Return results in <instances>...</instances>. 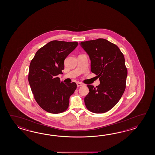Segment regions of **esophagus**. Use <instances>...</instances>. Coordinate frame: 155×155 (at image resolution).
I'll return each mask as SVG.
<instances>
[{"mask_svg":"<svg viewBox=\"0 0 155 155\" xmlns=\"http://www.w3.org/2000/svg\"><path fill=\"white\" fill-rule=\"evenodd\" d=\"M76 84H77V86H78V87L81 86L83 85V84H82V83H81V82H77V83H76Z\"/></svg>","mask_w":155,"mask_h":155,"instance_id":"obj_1","label":"esophagus"}]
</instances>
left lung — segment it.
<instances>
[{"instance_id": "1", "label": "left lung", "mask_w": 155, "mask_h": 155, "mask_svg": "<svg viewBox=\"0 0 155 155\" xmlns=\"http://www.w3.org/2000/svg\"><path fill=\"white\" fill-rule=\"evenodd\" d=\"M80 45L89 55L91 71L100 82L95 87L87 85L86 107L96 114L107 112L119 102L125 90L127 70L124 56L118 46L105 39L82 41Z\"/></svg>"}]
</instances>
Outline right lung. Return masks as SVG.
I'll return each instance as SVG.
<instances>
[{"label":"right lung","mask_w":155,"mask_h":155,"mask_svg":"<svg viewBox=\"0 0 155 155\" xmlns=\"http://www.w3.org/2000/svg\"><path fill=\"white\" fill-rule=\"evenodd\" d=\"M78 43L53 40L37 51L30 64L28 81L38 105L47 112L59 114L67 110L75 82L65 84L58 75L63 74L64 60Z\"/></svg>","instance_id":"obj_1"}]
</instances>
